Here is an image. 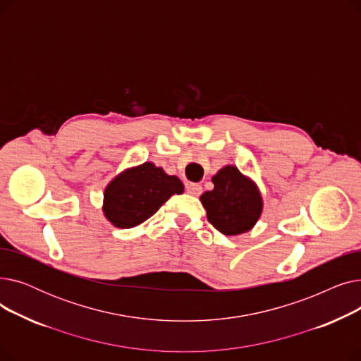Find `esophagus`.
<instances>
[{"label":"esophagus","mask_w":361,"mask_h":361,"mask_svg":"<svg viewBox=\"0 0 361 361\" xmlns=\"http://www.w3.org/2000/svg\"><path fill=\"white\" fill-rule=\"evenodd\" d=\"M187 193L192 196H200L202 195V185L196 183H188L187 184Z\"/></svg>","instance_id":"34e87169"}]
</instances>
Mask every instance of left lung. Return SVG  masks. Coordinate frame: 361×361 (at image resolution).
<instances>
[{
    "mask_svg": "<svg viewBox=\"0 0 361 361\" xmlns=\"http://www.w3.org/2000/svg\"><path fill=\"white\" fill-rule=\"evenodd\" d=\"M212 183V190L200 196L209 222L225 235L250 231L263 212L257 184L234 165L222 166Z\"/></svg>",
    "mask_w": 361,
    "mask_h": 361,
    "instance_id": "1",
    "label": "left lung"
}]
</instances>
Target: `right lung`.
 I'll list each match as a JSON object with an SVG mask.
<instances>
[{
    "mask_svg": "<svg viewBox=\"0 0 361 361\" xmlns=\"http://www.w3.org/2000/svg\"><path fill=\"white\" fill-rule=\"evenodd\" d=\"M183 192L184 184L177 176H168L164 168L147 161L123 169L106 184L102 212L117 228H133Z\"/></svg>",
    "mask_w": 361,
    "mask_h": 361,
    "instance_id": "add662e5",
    "label": "right lung"
}]
</instances>
